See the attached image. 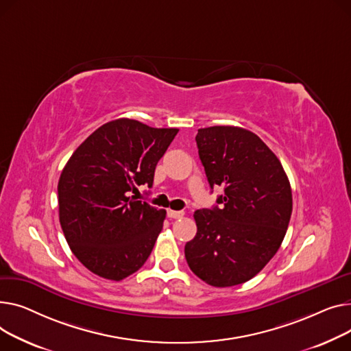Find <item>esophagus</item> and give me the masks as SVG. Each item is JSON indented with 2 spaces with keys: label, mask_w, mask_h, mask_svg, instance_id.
<instances>
[{
  "label": "esophagus",
  "mask_w": 351,
  "mask_h": 351,
  "mask_svg": "<svg viewBox=\"0 0 351 351\" xmlns=\"http://www.w3.org/2000/svg\"><path fill=\"white\" fill-rule=\"evenodd\" d=\"M167 215H169V218L177 219V218H181V217L184 215V213H182V211H173V210H169V211H167Z\"/></svg>",
  "instance_id": "34e87169"
}]
</instances>
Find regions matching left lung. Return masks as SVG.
I'll return each instance as SVG.
<instances>
[{"label": "left lung", "mask_w": 351, "mask_h": 351, "mask_svg": "<svg viewBox=\"0 0 351 351\" xmlns=\"http://www.w3.org/2000/svg\"><path fill=\"white\" fill-rule=\"evenodd\" d=\"M199 160L210 187H223L214 208L194 213L197 235L185 243L190 269L228 287L259 274L278 252L292 215L291 182L279 158L252 132L199 129Z\"/></svg>", "instance_id": "left-lung-1"}]
</instances>
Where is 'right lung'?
I'll use <instances>...</instances> for the list:
<instances>
[{
  "mask_svg": "<svg viewBox=\"0 0 351 351\" xmlns=\"http://www.w3.org/2000/svg\"><path fill=\"white\" fill-rule=\"evenodd\" d=\"M178 129L117 119L95 130L68 160L58 182L59 222L71 251L95 275L121 280L144 265L166 210L136 199L153 185L158 160Z\"/></svg>",
  "mask_w": 351,
  "mask_h": 351,
  "instance_id": "1",
  "label": "right lung"
}]
</instances>
